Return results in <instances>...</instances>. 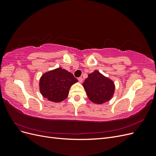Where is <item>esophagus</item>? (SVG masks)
I'll return each instance as SVG.
<instances>
[{"label":"esophagus","instance_id":"1","mask_svg":"<svg viewBox=\"0 0 156 156\" xmlns=\"http://www.w3.org/2000/svg\"><path fill=\"white\" fill-rule=\"evenodd\" d=\"M78 80H79V83H83V78L82 77H79V78H78Z\"/></svg>","mask_w":156,"mask_h":156}]
</instances>
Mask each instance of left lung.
Here are the masks:
<instances>
[{
  "instance_id": "left-lung-1",
  "label": "left lung",
  "mask_w": 156,
  "mask_h": 156,
  "mask_svg": "<svg viewBox=\"0 0 156 156\" xmlns=\"http://www.w3.org/2000/svg\"><path fill=\"white\" fill-rule=\"evenodd\" d=\"M83 86L89 100L96 104L109 101L115 92V84L112 80L98 70L88 75Z\"/></svg>"
}]
</instances>
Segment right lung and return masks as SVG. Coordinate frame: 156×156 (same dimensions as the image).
<instances>
[{
    "instance_id": "add662e5",
    "label": "right lung",
    "mask_w": 156,
    "mask_h": 156,
    "mask_svg": "<svg viewBox=\"0 0 156 156\" xmlns=\"http://www.w3.org/2000/svg\"><path fill=\"white\" fill-rule=\"evenodd\" d=\"M78 82L73 74L62 68L45 72L40 79V92L49 101L59 103L68 96L69 90L73 84Z\"/></svg>"
}]
</instances>
